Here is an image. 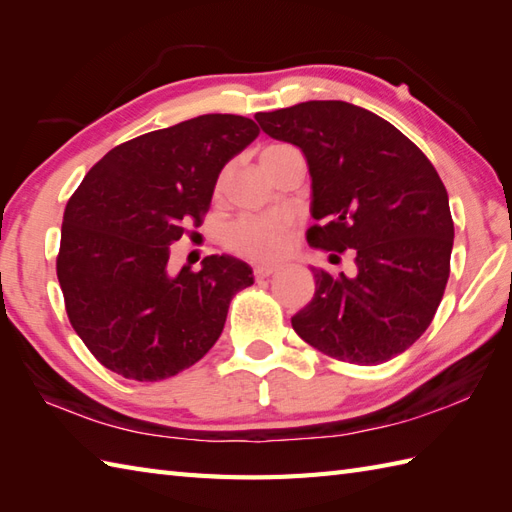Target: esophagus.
Listing matches in <instances>:
<instances>
[{
    "label": "esophagus",
    "instance_id": "esophagus-1",
    "mask_svg": "<svg viewBox=\"0 0 512 512\" xmlns=\"http://www.w3.org/2000/svg\"><path fill=\"white\" fill-rule=\"evenodd\" d=\"M277 273L275 266H255V277L257 279H266V277H273Z\"/></svg>",
    "mask_w": 512,
    "mask_h": 512
}]
</instances>
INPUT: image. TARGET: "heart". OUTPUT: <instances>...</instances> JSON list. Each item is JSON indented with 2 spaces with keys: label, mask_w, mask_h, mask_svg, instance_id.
I'll return each mask as SVG.
<instances>
[{
  "label": "heart",
  "mask_w": 512,
  "mask_h": 512,
  "mask_svg": "<svg viewBox=\"0 0 512 512\" xmlns=\"http://www.w3.org/2000/svg\"><path fill=\"white\" fill-rule=\"evenodd\" d=\"M288 149V145H268L262 151V162L279 151ZM222 180L217 182V191L222 187ZM290 239V222L284 215H246L226 228L224 244L233 253L242 255L253 262H273L284 255Z\"/></svg>",
  "instance_id": "heart-1"
}]
</instances>
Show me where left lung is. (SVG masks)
<instances>
[{
	"instance_id": "8db88e82",
	"label": "left lung",
	"mask_w": 512,
	"mask_h": 512,
	"mask_svg": "<svg viewBox=\"0 0 512 512\" xmlns=\"http://www.w3.org/2000/svg\"><path fill=\"white\" fill-rule=\"evenodd\" d=\"M297 145L312 178L308 244L332 262L352 250L354 275L312 268L317 290L292 317L314 350L354 365L402 354L429 328L451 270L447 189L429 158L385 118L345 101L255 114Z\"/></svg>"
}]
</instances>
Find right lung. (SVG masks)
Returning a JSON list of instances; mask_svg holds the SVG:
<instances>
[{
    "label": "right lung",
    "instance_id": "right-lung-1",
    "mask_svg": "<svg viewBox=\"0 0 512 512\" xmlns=\"http://www.w3.org/2000/svg\"><path fill=\"white\" fill-rule=\"evenodd\" d=\"M235 114H204L114 147L68 200L57 277L74 332L96 361L140 383L211 350L253 268L231 255L167 270L169 246L202 224L224 165L257 138Z\"/></svg>",
    "mask_w": 512,
    "mask_h": 512
}]
</instances>
